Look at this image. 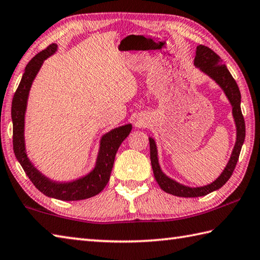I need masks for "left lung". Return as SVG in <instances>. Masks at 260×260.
<instances>
[{
	"instance_id": "left-lung-1",
	"label": "left lung",
	"mask_w": 260,
	"mask_h": 260,
	"mask_svg": "<svg viewBox=\"0 0 260 260\" xmlns=\"http://www.w3.org/2000/svg\"><path fill=\"white\" fill-rule=\"evenodd\" d=\"M194 65L201 71V72L206 74L207 76H210V78L223 90V92H224L229 100V103L232 106V116L233 119H235L237 136L236 144L233 146L231 156L228 161L224 170H223L221 172V175L218 176L214 181L211 182V184L201 187H189L182 185L180 182L172 179V178L168 177L165 172L161 170L159 157H157V149L155 141L154 139H152V137H149L151 165L152 169H153L155 180L161 187L162 190L168 192V194L175 195L178 197H201L210 194V192L214 190L220 189L232 176V172L237 166L241 147L243 145V142H245L246 137L245 119H243L240 107V90H239L237 82L235 79L232 78L231 73L229 72L226 66L222 63L220 56L213 52L211 48L206 47V46L200 45L197 46L196 48Z\"/></svg>"
}]
</instances>
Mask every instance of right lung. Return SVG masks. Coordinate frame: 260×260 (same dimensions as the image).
<instances>
[{
	"label": "right lung",
	"instance_id": "obj_1",
	"mask_svg": "<svg viewBox=\"0 0 260 260\" xmlns=\"http://www.w3.org/2000/svg\"><path fill=\"white\" fill-rule=\"evenodd\" d=\"M57 45L52 44L38 53L25 66L22 79L13 95L11 117L13 123V151L25 175L44 195L60 201H81L98 195L108 184L118 147L132 131V124L116 127L100 139L99 152L92 170L71 181H55L42 174L28 157L24 141V117L29 92L36 75L46 58L55 54Z\"/></svg>",
	"mask_w": 260,
	"mask_h": 260
}]
</instances>
